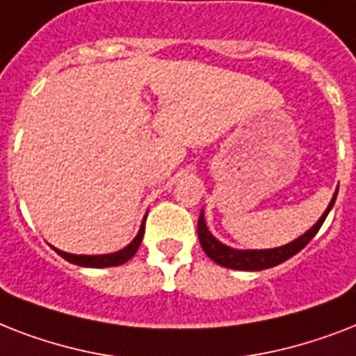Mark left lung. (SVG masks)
<instances>
[{
	"mask_svg": "<svg viewBox=\"0 0 356 356\" xmlns=\"http://www.w3.org/2000/svg\"><path fill=\"white\" fill-rule=\"evenodd\" d=\"M338 188L332 195L331 203L325 209V212L321 214V218L299 238L292 240L286 245L273 249H234L231 245H225L218 240L214 234L209 231L205 222V214L201 211L200 222H197V236H200V243L203 251L209 254V259H212L216 264L223 266V268H231V270H240V271H260L273 268L277 264H282L284 260L292 259L293 254H298L307 243L316 236V233L320 231V227L325 222L327 214L331 212L334 201H337Z\"/></svg>",
	"mask_w": 356,
	"mask_h": 356,
	"instance_id": "obj_1",
	"label": "left lung"
}]
</instances>
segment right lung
<instances>
[{"label":"right lung","instance_id":"obj_1","mask_svg":"<svg viewBox=\"0 0 356 356\" xmlns=\"http://www.w3.org/2000/svg\"><path fill=\"white\" fill-rule=\"evenodd\" d=\"M147 216V214H145ZM145 216L142 220V225L138 229V234L133 238V242L125 245L123 249L116 251V253H107V254H74V253H66V251H60L57 248L55 249V253L60 254L64 260H68L72 264L83 266V268H111V266H120L125 264L129 259H133L134 253L138 251L140 242H142V238H144V229H145Z\"/></svg>","mask_w":356,"mask_h":356}]
</instances>
